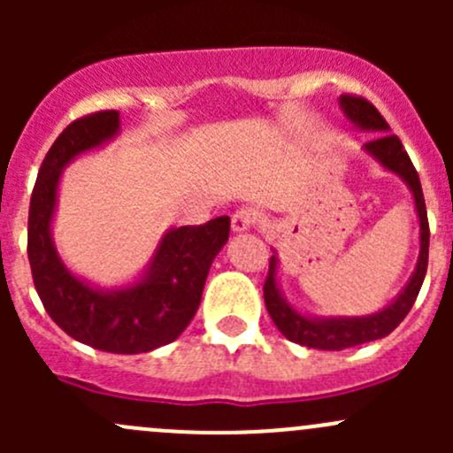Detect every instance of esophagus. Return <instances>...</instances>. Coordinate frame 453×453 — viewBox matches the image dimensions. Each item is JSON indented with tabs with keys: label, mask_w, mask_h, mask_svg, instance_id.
<instances>
[{
	"label": "esophagus",
	"mask_w": 453,
	"mask_h": 453,
	"mask_svg": "<svg viewBox=\"0 0 453 453\" xmlns=\"http://www.w3.org/2000/svg\"><path fill=\"white\" fill-rule=\"evenodd\" d=\"M258 219H260V214L256 212L254 208L243 205V208H239L234 214H232V230L234 232L250 230V227H254L256 223H258Z\"/></svg>",
	"instance_id": "1"
}]
</instances>
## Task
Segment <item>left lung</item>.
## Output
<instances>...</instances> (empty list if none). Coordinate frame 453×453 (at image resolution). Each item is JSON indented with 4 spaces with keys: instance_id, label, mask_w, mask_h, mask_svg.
Returning <instances> with one entry per match:
<instances>
[{
    "instance_id": "1",
    "label": "left lung",
    "mask_w": 453,
    "mask_h": 453,
    "mask_svg": "<svg viewBox=\"0 0 453 453\" xmlns=\"http://www.w3.org/2000/svg\"><path fill=\"white\" fill-rule=\"evenodd\" d=\"M342 109L346 116L355 122L357 127L368 131H379L381 135L366 142L364 149L368 150L372 157H377L388 171L396 173L403 177L405 184L410 186L414 195V203H417L418 221H421V254H418L417 272L410 278L408 287L403 294L395 300L388 309L383 311L368 315V318H328V319H313L300 315L296 309L282 300L280 291L276 285V256L269 258V272L265 278L263 296H265V307H267L269 315H272L273 324L278 331L287 337V340L296 342V344L309 346V349L318 350H344L350 346L366 344V342L381 340V337L390 335L405 315L412 309L414 300H417L418 291L425 280V272H427V256H429V223H427V210H425L423 188L418 173L414 168L412 159L405 153L403 144L396 138L395 134H386L390 127L383 120L381 113L377 111L372 103H368L362 96L344 94L342 96Z\"/></svg>"
}]
</instances>
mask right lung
<instances>
[{"label": "right lung", "instance_id": "right-lung-1", "mask_svg": "<svg viewBox=\"0 0 453 453\" xmlns=\"http://www.w3.org/2000/svg\"><path fill=\"white\" fill-rule=\"evenodd\" d=\"M118 127V111H94L67 125L50 146L30 197L28 258L45 311L67 335L91 349L135 355L175 342L195 318L210 265L230 236V217L168 232L146 276L129 289L98 291L72 276L50 236L61 168L113 138Z\"/></svg>", "mask_w": 453, "mask_h": 453}]
</instances>
